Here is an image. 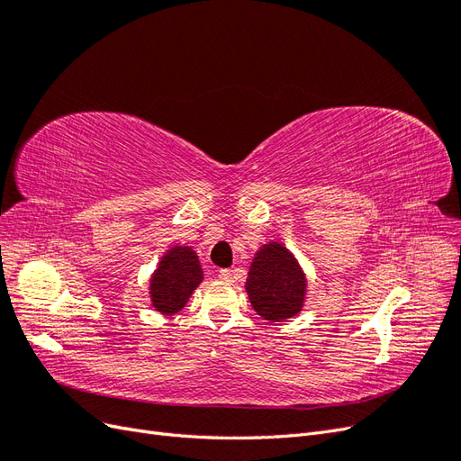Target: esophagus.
<instances>
[{
	"label": "esophagus",
	"mask_w": 461,
	"mask_h": 461,
	"mask_svg": "<svg viewBox=\"0 0 461 461\" xmlns=\"http://www.w3.org/2000/svg\"><path fill=\"white\" fill-rule=\"evenodd\" d=\"M219 278H221V281H225V283H230L232 271H230V269H221V271H219Z\"/></svg>",
	"instance_id": "esophagus-1"
}]
</instances>
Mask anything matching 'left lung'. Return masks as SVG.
Listing matches in <instances>:
<instances>
[{"label": "left lung", "instance_id": "left-lung-1", "mask_svg": "<svg viewBox=\"0 0 461 461\" xmlns=\"http://www.w3.org/2000/svg\"><path fill=\"white\" fill-rule=\"evenodd\" d=\"M305 275L296 258L281 242L259 248L249 265L246 292L252 308L263 319L276 323L302 312L305 300Z\"/></svg>", "mask_w": 461, "mask_h": 461}]
</instances>
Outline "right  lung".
I'll return each mask as SVG.
<instances>
[{"mask_svg":"<svg viewBox=\"0 0 461 461\" xmlns=\"http://www.w3.org/2000/svg\"><path fill=\"white\" fill-rule=\"evenodd\" d=\"M202 281L203 271L196 252L190 246H173L151 275V305L163 315L178 313Z\"/></svg>","mask_w":461,"mask_h":461,"instance_id":"add662e5","label":"right lung"}]
</instances>
